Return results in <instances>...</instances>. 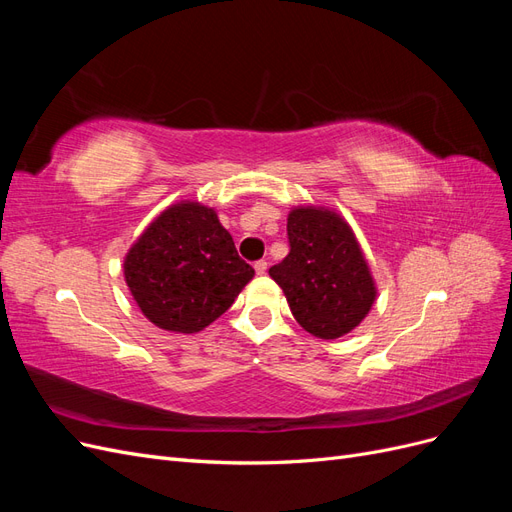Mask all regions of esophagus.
Segmentation results:
<instances>
[{
	"label": "esophagus",
	"instance_id": "obj_1",
	"mask_svg": "<svg viewBox=\"0 0 512 512\" xmlns=\"http://www.w3.org/2000/svg\"><path fill=\"white\" fill-rule=\"evenodd\" d=\"M254 269H256V273L258 275H265L267 273V269H269V265L265 260H258V262H254Z\"/></svg>",
	"mask_w": 512,
	"mask_h": 512
}]
</instances>
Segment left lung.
<instances>
[{
  "label": "left lung",
  "mask_w": 512,
  "mask_h": 512,
  "mask_svg": "<svg viewBox=\"0 0 512 512\" xmlns=\"http://www.w3.org/2000/svg\"><path fill=\"white\" fill-rule=\"evenodd\" d=\"M288 243V256L269 275L301 327L320 339L359 327L376 286L348 222L324 207H297L288 213Z\"/></svg>",
  "instance_id": "obj_1"
}]
</instances>
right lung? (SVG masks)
<instances>
[{
	"mask_svg": "<svg viewBox=\"0 0 512 512\" xmlns=\"http://www.w3.org/2000/svg\"><path fill=\"white\" fill-rule=\"evenodd\" d=\"M141 312L164 331L198 333L254 277L213 209L181 200L153 220L123 260Z\"/></svg>",
	"mask_w": 512,
	"mask_h": 512,
	"instance_id": "1",
	"label": "right lung"
}]
</instances>
